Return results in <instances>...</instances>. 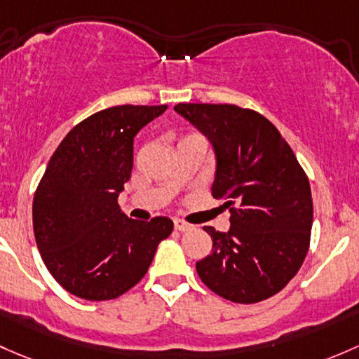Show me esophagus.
<instances>
[{
    "instance_id": "obj_1",
    "label": "esophagus",
    "mask_w": 359,
    "mask_h": 359,
    "mask_svg": "<svg viewBox=\"0 0 359 359\" xmlns=\"http://www.w3.org/2000/svg\"><path fill=\"white\" fill-rule=\"evenodd\" d=\"M173 227H175V230H179V232H187V230H191L194 225H191V224H187V222L179 220V218H177V220H173Z\"/></svg>"
}]
</instances>
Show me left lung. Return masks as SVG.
I'll return each mask as SVG.
<instances>
[{"instance_id":"obj_1","label":"left lung","mask_w":359,"mask_h":359,"mask_svg":"<svg viewBox=\"0 0 359 359\" xmlns=\"http://www.w3.org/2000/svg\"><path fill=\"white\" fill-rule=\"evenodd\" d=\"M175 111L213 144L211 187L230 211L229 232L196 263L199 278L232 303L251 304L280 292L303 265L313 225L309 180L277 127L236 104L179 103Z\"/></svg>"}]
</instances>
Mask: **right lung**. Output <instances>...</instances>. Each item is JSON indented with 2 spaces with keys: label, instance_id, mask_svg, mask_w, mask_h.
<instances>
[{
  "label": "right lung",
  "instance_id": "right-lung-1",
  "mask_svg": "<svg viewBox=\"0 0 359 359\" xmlns=\"http://www.w3.org/2000/svg\"><path fill=\"white\" fill-rule=\"evenodd\" d=\"M167 110L122 104L82 120L53 153L32 203L44 265L63 289L88 301L122 296L146 275L173 222L132 220L118 194L130 179L134 137Z\"/></svg>",
  "mask_w": 359,
  "mask_h": 359
}]
</instances>
